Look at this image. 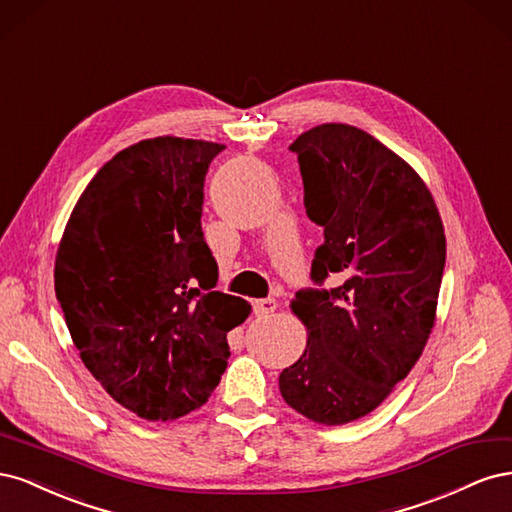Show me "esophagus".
<instances>
[{
	"label": "esophagus",
	"mask_w": 512,
	"mask_h": 512,
	"mask_svg": "<svg viewBox=\"0 0 512 512\" xmlns=\"http://www.w3.org/2000/svg\"><path fill=\"white\" fill-rule=\"evenodd\" d=\"M277 309V301L275 299H260L254 303V316L262 318V316H269Z\"/></svg>",
	"instance_id": "esophagus-1"
}]
</instances>
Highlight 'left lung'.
I'll list each match as a JSON object with an SVG mask.
<instances>
[{
  "mask_svg": "<svg viewBox=\"0 0 512 512\" xmlns=\"http://www.w3.org/2000/svg\"><path fill=\"white\" fill-rule=\"evenodd\" d=\"M297 153L307 218L322 226L312 282L292 312L309 331L280 374L286 404L322 425L356 421L389 397L421 356L436 318L446 237L414 170L374 136L324 123ZM329 276L336 286H323Z\"/></svg>",
  "mask_w": 512,
  "mask_h": 512,
  "instance_id": "left-lung-1",
  "label": "left lung"
}]
</instances>
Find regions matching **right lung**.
<instances>
[{"instance_id": "1", "label": "right lung", "mask_w": 512, "mask_h": 512, "mask_svg": "<svg viewBox=\"0 0 512 512\" xmlns=\"http://www.w3.org/2000/svg\"><path fill=\"white\" fill-rule=\"evenodd\" d=\"M224 145L158 136L106 162L61 237L55 294L85 367L123 408L173 421L203 406L250 305L213 290L203 200Z\"/></svg>"}]
</instances>
